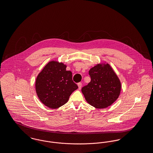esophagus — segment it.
<instances>
[{"label":"esophagus","instance_id":"1","mask_svg":"<svg viewBox=\"0 0 153 153\" xmlns=\"http://www.w3.org/2000/svg\"><path fill=\"white\" fill-rule=\"evenodd\" d=\"M77 85H78V87H79V89L80 90L81 88V87H82V84H81V82H79V83L77 84Z\"/></svg>","mask_w":153,"mask_h":153}]
</instances>
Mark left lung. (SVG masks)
I'll use <instances>...</instances> for the list:
<instances>
[{"mask_svg": "<svg viewBox=\"0 0 153 153\" xmlns=\"http://www.w3.org/2000/svg\"><path fill=\"white\" fill-rule=\"evenodd\" d=\"M91 81L81 88L86 101L97 108L111 105L119 97L121 84L111 66L98 63L89 71Z\"/></svg>", "mask_w": 153, "mask_h": 153, "instance_id": "8db88e82", "label": "left lung"}]
</instances>
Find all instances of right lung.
I'll list each match as a JSON object with an SVG mask.
<instances>
[{
  "label": "right lung",
  "instance_id": "obj_1",
  "mask_svg": "<svg viewBox=\"0 0 153 153\" xmlns=\"http://www.w3.org/2000/svg\"><path fill=\"white\" fill-rule=\"evenodd\" d=\"M66 65L51 61L40 72L35 82L37 95L45 106L57 108L66 103L78 86L72 80V73Z\"/></svg>",
  "mask_w": 153,
  "mask_h": 153
}]
</instances>
